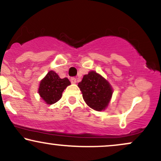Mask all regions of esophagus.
<instances>
[{"instance_id":"1","label":"esophagus","mask_w":161,"mask_h":161,"mask_svg":"<svg viewBox=\"0 0 161 161\" xmlns=\"http://www.w3.org/2000/svg\"><path fill=\"white\" fill-rule=\"evenodd\" d=\"M70 82H71L72 84H75V83H76V79L73 77V78L70 79Z\"/></svg>"}]
</instances>
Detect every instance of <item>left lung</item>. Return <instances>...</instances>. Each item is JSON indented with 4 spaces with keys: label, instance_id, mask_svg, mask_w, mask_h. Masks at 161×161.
Listing matches in <instances>:
<instances>
[{
    "label": "left lung",
    "instance_id": "left-lung-1",
    "mask_svg": "<svg viewBox=\"0 0 161 161\" xmlns=\"http://www.w3.org/2000/svg\"><path fill=\"white\" fill-rule=\"evenodd\" d=\"M88 106L102 111L108 108L113 95V88L107 79L95 71H90L78 84Z\"/></svg>",
    "mask_w": 161,
    "mask_h": 161
}]
</instances>
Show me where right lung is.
<instances>
[{
    "instance_id": "add662e5",
    "label": "right lung",
    "mask_w": 161,
    "mask_h": 161,
    "mask_svg": "<svg viewBox=\"0 0 161 161\" xmlns=\"http://www.w3.org/2000/svg\"><path fill=\"white\" fill-rule=\"evenodd\" d=\"M70 84L67 78L60 79L54 71L51 70L41 80L38 94L46 104H53L61 98L63 92Z\"/></svg>"
}]
</instances>
